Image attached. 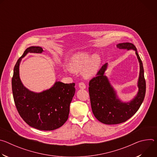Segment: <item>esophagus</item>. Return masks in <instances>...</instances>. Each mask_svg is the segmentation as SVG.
Returning a JSON list of instances; mask_svg holds the SVG:
<instances>
[{"mask_svg":"<svg viewBox=\"0 0 157 157\" xmlns=\"http://www.w3.org/2000/svg\"><path fill=\"white\" fill-rule=\"evenodd\" d=\"M79 87L81 89H85L86 88V84L83 82H80L79 83Z\"/></svg>","mask_w":157,"mask_h":157,"instance_id":"1","label":"esophagus"}]
</instances>
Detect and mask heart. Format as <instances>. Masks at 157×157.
Masks as SVG:
<instances>
[{"mask_svg":"<svg viewBox=\"0 0 157 157\" xmlns=\"http://www.w3.org/2000/svg\"><path fill=\"white\" fill-rule=\"evenodd\" d=\"M90 56V54L86 52L73 56L69 63L70 70L79 72L84 68L83 71L84 77L89 78L94 76L99 68L101 58L98 54L93 55L91 58Z\"/></svg>","mask_w":157,"mask_h":157,"instance_id":"b5f03b06","label":"heart"}]
</instances>
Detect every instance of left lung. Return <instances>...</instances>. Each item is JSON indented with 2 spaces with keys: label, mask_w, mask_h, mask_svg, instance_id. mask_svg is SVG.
<instances>
[{
  "label": "left lung",
  "mask_w": 157,
  "mask_h": 157,
  "mask_svg": "<svg viewBox=\"0 0 157 157\" xmlns=\"http://www.w3.org/2000/svg\"><path fill=\"white\" fill-rule=\"evenodd\" d=\"M116 46L121 50L136 51L140 63L139 91L137 96L129 102H121L104 75L107 63L101 67L96 76L89 81V93L94 116L101 122L109 125L121 124L132 117L142 104L146 92L143 64L136 47L131 43H119Z\"/></svg>",
  "instance_id": "8db88e82"
}]
</instances>
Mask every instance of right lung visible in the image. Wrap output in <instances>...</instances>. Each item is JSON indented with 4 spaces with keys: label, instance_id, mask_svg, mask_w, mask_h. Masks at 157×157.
<instances>
[{
    "label": "right lung",
    "instance_id": "1",
    "mask_svg": "<svg viewBox=\"0 0 157 157\" xmlns=\"http://www.w3.org/2000/svg\"><path fill=\"white\" fill-rule=\"evenodd\" d=\"M42 52L40 47H30L17 60L12 79V93L18 114L29 125L41 130H53L61 127L68 119L75 83L56 81L50 89L39 93L27 89L20 79V62L28 53Z\"/></svg>",
    "mask_w": 157,
    "mask_h": 157
}]
</instances>
